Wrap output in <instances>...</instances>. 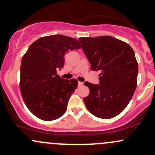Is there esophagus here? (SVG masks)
I'll return each instance as SVG.
<instances>
[{
    "label": "esophagus",
    "instance_id": "34e87169",
    "mask_svg": "<svg viewBox=\"0 0 155 155\" xmlns=\"http://www.w3.org/2000/svg\"><path fill=\"white\" fill-rule=\"evenodd\" d=\"M83 84H84V83L83 82H81V81H79V82H78V86H82Z\"/></svg>",
    "mask_w": 155,
    "mask_h": 155
}]
</instances>
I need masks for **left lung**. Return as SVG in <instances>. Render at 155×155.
Listing matches in <instances>:
<instances>
[{
    "label": "left lung",
    "mask_w": 155,
    "mask_h": 155,
    "mask_svg": "<svg viewBox=\"0 0 155 155\" xmlns=\"http://www.w3.org/2000/svg\"><path fill=\"white\" fill-rule=\"evenodd\" d=\"M93 71H100L99 84L86 81L90 94L84 98L93 115L109 119L127 107L137 86L138 64L130 45L110 36L79 40Z\"/></svg>",
    "instance_id": "1"
}]
</instances>
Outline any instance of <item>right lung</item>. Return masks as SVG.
<instances>
[{
	"label": "right lung",
	"mask_w": 155,
	"mask_h": 155,
	"mask_svg": "<svg viewBox=\"0 0 155 155\" xmlns=\"http://www.w3.org/2000/svg\"><path fill=\"white\" fill-rule=\"evenodd\" d=\"M80 48L76 39L51 35L34 42L23 57L20 92L27 107L38 118L56 120L65 113L78 81L62 79L57 70L64 67L68 52Z\"/></svg>",
	"instance_id": "add662e5"
}]
</instances>
